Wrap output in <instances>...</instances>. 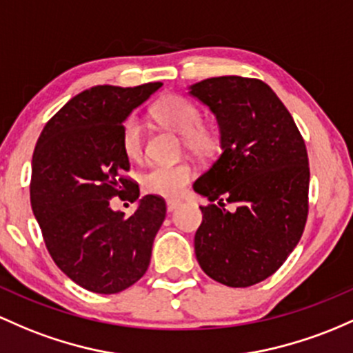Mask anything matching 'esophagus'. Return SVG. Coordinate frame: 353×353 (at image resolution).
I'll return each instance as SVG.
<instances>
[{"label": "esophagus", "instance_id": "obj_1", "mask_svg": "<svg viewBox=\"0 0 353 353\" xmlns=\"http://www.w3.org/2000/svg\"><path fill=\"white\" fill-rule=\"evenodd\" d=\"M181 206V201H177V199H169L168 201V211L169 212H172L174 209H177Z\"/></svg>", "mask_w": 353, "mask_h": 353}]
</instances>
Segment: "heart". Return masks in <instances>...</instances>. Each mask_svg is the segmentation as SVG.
Segmentation results:
<instances>
[{
  "label": "heart",
  "instance_id": "1",
  "mask_svg": "<svg viewBox=\"0 0 353 353\" xmlns=\"http://www.w3.org/2000/svg\"><path fill=\"white\" fill-rule=\"evenodd\" d=\"M150 115L165 129L183 135V144L196 154L211 152L216 144V135L211 127L203 123L201 108L183 95H168L150 108ZM120 144L129 161H141L145 152V137L141 120L129 117L120 129ZM194 177V169L189 162L154 164L142 174V185L150 194L176 197Z\"/></svg>",
  "mask_w": 353,
  "mask_h": 353
}]
</instances>
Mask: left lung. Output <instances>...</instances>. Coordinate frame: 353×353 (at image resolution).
I'll use <instances>...</instances> for the list:
<instances>
[{"label": "left lung", "mask_w": 353, "mask_h": 353, "mask_svg": "<svg viewBox=\"0 0 353 353\" xmlns=\"http://www.w3.org/2000/svg\"><path fill=\"white\" fill-rule=\"evenodd\" d=\"M189 94L211 108L221 132L219 157L194 184L211 201L201 206L196 258L212 280L246 288L280 268L303 234L307 147L292 114L261 80L214 77ZM224 200L236 211L224 210Z\"/></svg>", "instance_id": "left-lung-1"}]
</instances>
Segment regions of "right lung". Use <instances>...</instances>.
I'll return each instance as SVG.
<instances>
[{
	"mask_svg": "<svg viewBox=\"0 0 353 353\" xmlns=\"http://www.w3.org/2000/svg\"><path fill=\"white\" fill-rule=\"evenodd\" d=\"M161 82L134 88L97 85L68 100L34 145L30 201L55 265L100 295L132 286L149 268L165 201L147 194L129 218L110 199H139V184L120 144V129Z\"/></svg>",
	"mask_w": 353,
	"mask_h": 353,
	"instance_id": "obj_1",
	"label": "right lung"
}]
</instances>
